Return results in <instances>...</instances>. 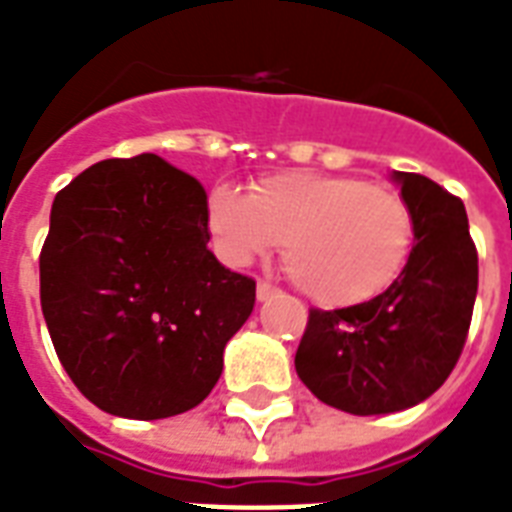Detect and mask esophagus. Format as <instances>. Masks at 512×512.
I'll return each mask as SVG.
<instances>
[{"instance_id":"1","label":"esophagus","mask_w":512,"mask_h":512,"mask_svg":"<svg viewBox=\"0 0 512 512\" xmlns=\"http://www.w3.org/2000/svg\"><path fill=\"white\" fill-rule=\"evenodd\" d=\"M276 292H279V289L273 287V284H268V281H257V300H260V303L271 300Z\"/></svg>"}]
</instances>
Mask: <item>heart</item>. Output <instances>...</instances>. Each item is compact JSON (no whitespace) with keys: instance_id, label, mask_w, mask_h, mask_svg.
Wrapping results in <instances>:
<instances>
[{"instance_id":"1","label":"heart","mask_w":512,"mask_h":512,"mask_svg":"<svg viewBox=\"0 0 512 512\" xmlns=\"http://www.w3.org/2000/svg\"><path fill=\"white\" fill-rule=\"evenodd\" d=\"M207 228L225 263L247 265L281 247L305 295L327 308L369 303L404 273L414 217L404 196L353 175L292 170L252 191L215 185Z\"/></svg>"}]
</instances>
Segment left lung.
<instances>
[{
  "mask_svg": "<svg viewBox=\"0 0 512 512\" xmlns=\"http://www.w3.org/2000/svg\"><path fill=\"white\" fill-rule=\"evenodd\" d=\"M390 180L414 217L404 273L369 303L311 311L295 356L313 396L358 417L404 412L444 385L478 292L465 204L425 175L393 172Z\"/></svg>",
  "mask_w": 512,
  "mask_h": 512,
  "instance_id": "obj_1",
  "label": "left lung"
}]
</instances>
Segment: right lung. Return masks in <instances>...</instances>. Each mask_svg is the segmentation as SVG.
I'll return each mask as SVG.
<instances>
[{"label": "right lung", "mask_w": 512, "mask_h": 512, "mask_svg": "<svg viewBox=\"0 0 512 512\" xmlns=\"http://www.w3.org/2000/svg\"><path fill=\"white\" fill-rule=\"evenodd\" d=\"M207 241V191L156 154L92 164L55 196L42 313L60 364L98 409L164 420L215 388L255 281Z\"/></svg>", "instance_id": "obj_1"}]
</instances>
